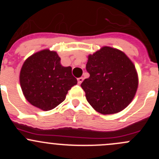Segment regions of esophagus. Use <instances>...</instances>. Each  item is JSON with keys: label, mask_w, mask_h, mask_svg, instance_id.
Instances as JSON below:
<instances>
[{"label": "esophagus", "mask_w": 159, "mask_h": 159, "mask_svg": "<svg viewBox=\"0 0 159 159\" xmlns=\"http://www.w3.org/2000/svg\"><path fill=\"white\" fill-rule=\"evenodd\" d=\"M83 80H84V78H82V77H81V78H78V84H81V82L83 81Z\"/></svg>", "instance_id": "esophagus-1"}]
</instances>
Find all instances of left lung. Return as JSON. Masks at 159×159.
Masks as SVG:
<instances>
[{
  "label": "left lung",
  "instance_id": "obj_1",
  "mask_svg": "<svg viewBox=\"0 0 159 159\" xmlns=\"http://www.w3.org/2000/svg\"><path fill=\"white\" fill-rule=\"evenodd\" d=\"M90 76L81 83L89 103L104 115L119 112L132 101L138 75L131 60L118 49L103 47L89 56Z\"/></svg>",
  "mask_w": 159,
  "mask_h": 159
}]
</instances>
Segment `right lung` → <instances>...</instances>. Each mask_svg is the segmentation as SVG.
<instances>
[{
  "label": "right lung",
  "instance_id": "right-lung-1",
  "mask_svg": "<svg viewBox=\"0 0 159 159\" xmlns=\"http://www.w3.org/2000/svg\"><path fill=\"white\" fill-rule=\"evenodd\" d=\"M54 51L43 50L28 57L20 73V83L27 100L49 111L64 102L68 90L78 81L70 67H63Z\"/></svg>",
  "mask_w": 159,
  "mask_h": 159
}]
</instances>
